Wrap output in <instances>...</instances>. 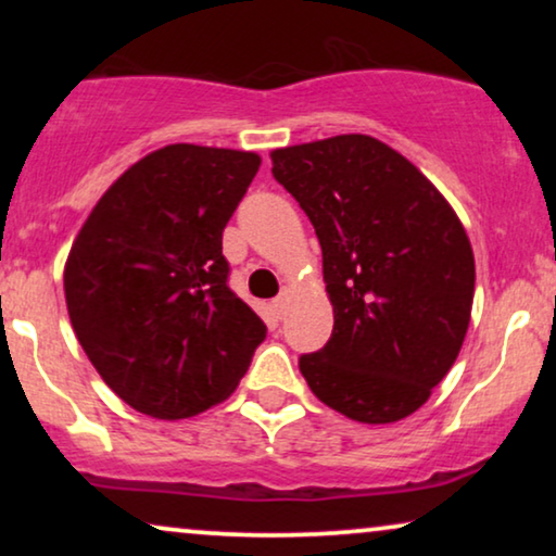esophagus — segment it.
<instances>
[{
    "mask_svg": "<svg viewBox=\"0 0 556 556\" xmlns=\"http://www.w3.org/2000/svg\"><path fill=\"white\" fill-rule=\"evenodd\" d=\"M288 301H291V291H280L278 299L273 301V308H276V314H278V316H283V314H286Z\"/></svg>",
    "mask_w": 556,
    "mask_h": 556,
    "instance_id": "esophagus-1",
    "label": "esophagus"
}]
</instances>
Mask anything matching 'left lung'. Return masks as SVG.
<instances>
[{"instance_id": "left-lung-1", "label": "left lung", "mask_w": 556, "mask_h": 556, "mask_svg": "<svg viewBox=\"0 0 556 556\" xmlns=\"http://www.w3.org/2000/svg\"><path fill=\"white\" fill-rule=\"evenodd\" d=\"M324 253L333 331L303 354L324 405L367 425L428 402L466 339L476 261L466 227L400 151L364 134L270 151Z\"/></svg>"}]
</instances>
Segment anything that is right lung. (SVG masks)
Returning <instances> with one entry per match:
<instances>
[{
	"mask_svg": "<svg viewBox=\"0 0 556 556\" xmlns=\"http://www.w3.org/2000/svg\"><path fill=\"white\" fill-rule=\"evenodd\" d=\"M253 151L172 143L121 174L65 263L75 337L103 382L156 420L235 392L265 324L227 286L223 230L257 174Z\"/></svg>",
	"mask_w": 556,
	"mask_h": 556,
	"instance_id": "obj_1",
	"label": "right lung"
}]
</instances>
